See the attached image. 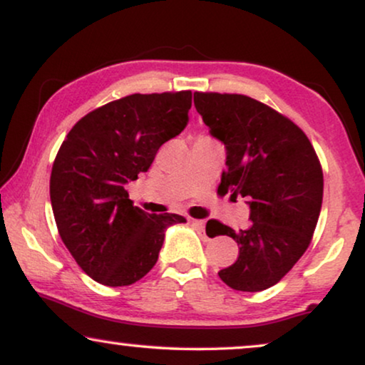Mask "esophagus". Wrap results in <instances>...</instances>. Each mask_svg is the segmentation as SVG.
Wrapping results in <instances>:
<instances>
[{
	"instance_id": "esophagus-1",
	"label": "esophagus",
	"mask_w": 365,
	"mask_h": 365,
	"mask_svg": "<svg viewBox=\"0 0 365 365\" xmlns=\"http://www.w3.org/2000/svg\"><path fill=\"white\" fill-rule=\"evenodd\" d=\"M189 222H191L192 226L196 227L199 232H204V227H206V222L201 221V219H189Z\"/></svg>"
}]
</instances>
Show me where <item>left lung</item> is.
Masks as SVG:
<instances>
[{
    "label": "left lung",
    "instance_id": "1",
    "mask_svg": "<svg viewBox=\"0 0 365 365\" xmlns=\"http://www.w3.org/2000/svg\"><path fill=\"white\" fill-rule=\"evenodd\" d=\"M194 104L226 146L219 189L246 197L251 207L247 229L234 231L217 221L216 234L239 246L236 262L217 274L236 291H264L291 271L312 241L322 206L321 161L296 123L257 99L196 91Z\"/></svg>",
    "mask_w": 365,
    "mask_h": 365
}]
</instances>
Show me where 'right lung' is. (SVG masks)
<instances>
[{"mask_svg":"<svg viewBox=\"0 0 365 365\" xmlns=\"http://www.w3.org/2000/svg\"><path fill=\"white\" fill-rule=\"evenodd\" d=\"M191 104V91L129 94L79 119L59 148L49 179L54 221L74 261L96 282L139 281L158 261L164 229L186 222L133 206L126 184L186 128Z\"/></svg>","mask_w":365,"mask_h":365,"instance_id":"1","label":"right lung"}]
</instances>
